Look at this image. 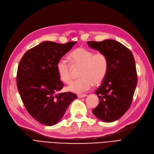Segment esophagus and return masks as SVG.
Masks as SVG:
<instances>
[{"label": "esophagus", "instance_id": "esophagus-1", "mask_svg": "<svg viewBox=\"0 0 154 154\" xmlns=\"http://www.w3.org/2000/svg\"><path fill=\"white\" fill-rule=\"evenodd\" d=\"M87 95L86 94H80V95H78V98H83V97H86Z\"/></svg>", "mask_w": 154, "mask_h": 154}]
</instances>
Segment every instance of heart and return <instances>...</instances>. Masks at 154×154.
<instances>
[{
    "mask_svg": "<svg viewBox=\"0 0 154 154\" xmlns=\"http://www.w3.org/2000/svg\"><path fill=\"white\" fill-rule=\"evenodd\" d=\"M73 66H82L79 78L72 82L67 87L69 91L82 94L91 88L93 84L99 85L104 80L108 71V58L104 53L79 47L69 55ZM57 74L60 80L65 83L72 80L71 65L64 59H60L56 65Z\"/></svg>",
    "mask_w": 154,
    "mask_h": 154,
    "instance_id": "1",
    "label": "heart"
}]
</instances>
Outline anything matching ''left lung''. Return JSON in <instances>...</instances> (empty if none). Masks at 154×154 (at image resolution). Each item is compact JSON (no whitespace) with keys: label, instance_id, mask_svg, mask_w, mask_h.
<instances>
[{"label":"left lung","instance_id":"obj_1","mask_svg":"<svg viewBox=\"0 0 154 154\" xmlns=\"http://www.w3.org/2000/svg\"><path fill=\"white\" fill-rule=\"evenodd\" d=\"M87 44L104 53L108 60L107 75L95 92L99 104L92 113L100 120L112 122L123 116L132 103L137 82L134 57L128 48L115 40Z\"/></svg>","mask_w":154,"mask_h":154}]
</instances>
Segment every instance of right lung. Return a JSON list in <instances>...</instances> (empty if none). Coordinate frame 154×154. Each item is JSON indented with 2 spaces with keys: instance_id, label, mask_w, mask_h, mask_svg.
<instances>
[{
  "instance_id": "1",
  "label": "right lung",
  "mask_w": 154,
  "mask_h": 154,
  "mask_svg": "<svg viewBox=\"0 0 154 154\" xmlns=\"http://www.w3.org/2000/svg\"><path fill=\"white\" fill-rule=\"evenodd\" d=\"M76 43L44 41L26 51L19 63L17 82L21 99L29 113L42 124L59 122L77 98L71 92L59 93L63 84L56 69L58 61Z\"/></svg>"
}]
</instances>
